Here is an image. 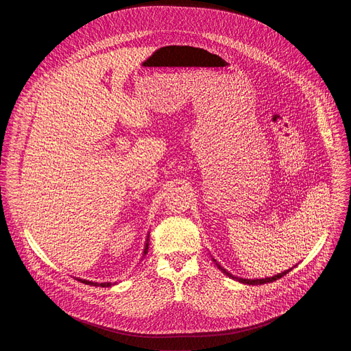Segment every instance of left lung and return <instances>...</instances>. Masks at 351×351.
<instances>
[{
	"label": "left lung",
	"instance_id": "8db88e82",
	"mask_svg": "<svg viewBox=\"0 0 351 351\" xmlns=\"http://www.w3.org/2000/svg\"><path fill=\"white\" fill-rule=\"evenodd\" d=\"M215 261V259H213ZM216 262V261H215ZM217 265V263H216ZM217 267L222 270L226 276H229V278H232V279H236V280H239L241 283H245V285H265V283H270V282H274V280H278V279H280V278H283L285 274H287L291 269H289V270H285V271H282V273H279V274H276V276H273V278H266V279H239V278H234V276H232L228 270H225L222 266L220 265H217Z\"/></svg>",
	"mask_w": 351,
	"mask_h": 351
}]
</instances>
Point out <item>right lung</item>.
<instances>
[{
    "instance_id": "1",
    "label": "right lung",
    "mask_w": 351,
    "mask_h": 351,
    "mask_svg": "<svg viewBox=\"0 0 351 351\" xmlns=\"http://www.w3.org/2000/svg\"><path fill=\"white\" fill-rule=\"evenodd\" d=\"M149 237V236H147ZM147 253V239H146V245H145V249H143V256ZM80 282H82V283H85V285H89V286H101V287H109V286H112V283L110 282H108V283H97V282H89V280H84V279H78Z\"/></svg>"
}]
</instances>
